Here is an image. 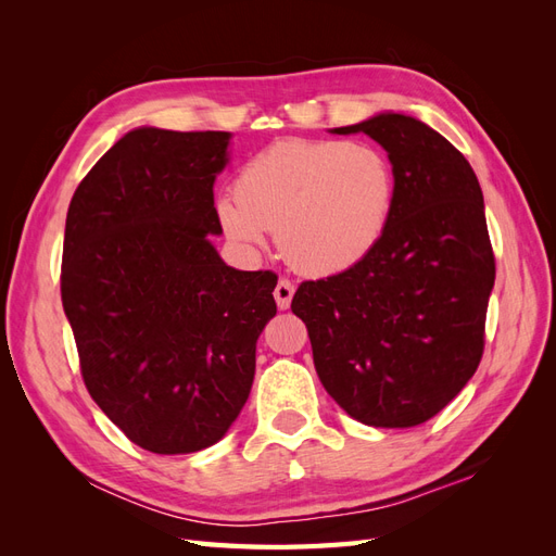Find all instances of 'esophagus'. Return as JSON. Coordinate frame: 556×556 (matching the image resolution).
I'll use <instances>...</instances> for the list:
<instances>
[{
  "label": "esophagus",
  "instance_id": "34e87169",
  "mask_svg": "<svg viewBox=\"0 0 556 556\" xmlns=\"http://www.w3.org/2000/svg\"><path fill=\"white\" fill-rule=\"evenodd\" d=\"M274 296H276V304H278L280 311L290 308L292 296H294V285L288 278H280L278 285H276V290H274Z\"/></svg>",
  "mask_w": 556,
  "mask_h": 556
}]
</instances>
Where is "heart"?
Here are the masks:
<instances>
[{
    "instance_id": "heart-1",
    "label": "heart",
    "mask_w": 556,
    "mask_h": 556,
    "mask_svg": "<svg viewBox=\"0 0 556 556\" xmlns=\"http://www.w3.org/2000/svg\"><path fill=\"white\" fill-rule=\"evenodd\" d=\"M394 199V166L376 146L282 139L243 164L233 201L223 199L217 217L248 250L264 245V231H276L296 271L336 276L376 250Z\"/></svg>"
}]
</instances>
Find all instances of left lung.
Wrapping results in <instances>:
<instances>
[{
    "label": "left lung",
    "mask_w": 556,
    "mask_h": 556,
    "mask_svg": "<svg viewBox=\"0 0 556 556\" xmlns=\"http://www.w3.org/2000/svg\"><path fill=\"white\" fill-rule=\"evenodd\" d=\"M364 131L390 157V227L357 266L299 285L319 382L368 427L422 425L473 378L496 278L484 201L468 160L439 131L380 113L333 134Z\"/></svg>",
    "instance_id": "8db88e82"
}]
</instances>
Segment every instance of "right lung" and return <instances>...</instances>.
Masks as SVG:
<instances>
[{"label":"right lung","instance_id":"1","mask_svg":"<svg viewBox=\"0 0 556 556\" xmlns=\"http://www.w3.org/2000/svg\"><path fill=\"white\" fill-rule=\"evenodd\" d=\"M229 131L139 127L76 188L64 227L62 306L83 382L131 443L188 454L245 406L276 274L237 271L213 243Z\"/></svg>","mask_w":556,"mask_h":556}]
</instances>
